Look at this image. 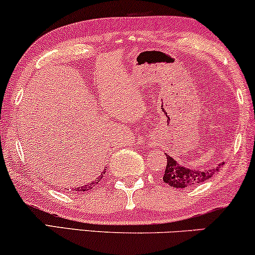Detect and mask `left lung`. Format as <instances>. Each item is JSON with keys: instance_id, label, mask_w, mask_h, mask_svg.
I'll return each instance as SVG.
<instances>
[{"instance_id": "8db88e82", "label": "left lung", "mask_w": 255, "mask_h": 255, "mask_svg": "<svg viewBox=\"0 0 255 255\" xmlns=\"http://www.w3.org/2000/svg\"><path fill=\"white\" fill-rule=\"evenodd\" d=\"M167 156V165L165 169V175H163V181L168 183L170 187L174 188H185L193 185H198L208 180L219 172L220 167L224 163H220L215 168H211L207 170H196L193 168H186L176 162L173 157H170L168 154Z\"/></svg>"}]
</instances>
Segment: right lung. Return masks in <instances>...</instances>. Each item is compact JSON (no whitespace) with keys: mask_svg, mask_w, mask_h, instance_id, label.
<instances>
[{"mask_svg":"<svg viewBox=\"0 0 255 255\" xmlns=\"http://www.w3.org/2000/svg\"><path fill=\"white\" fill-rule=\"evenodd\" d=\"M105 172H106V170H105ZM104 174H105V173H102L101 175H100L99 178H98V180H95V181L90 182V183H88V185H86V186L77 187V188H74V191H75V192H86V191H90V189L94 188L95 185H96V182H99L100 180H101V178H104ZM70 191H73V189H70Z\"/></svg>","mask_w":255,"mask_h":255,"instance_id":"obj_1","label":"right lung"}]
</instances>
